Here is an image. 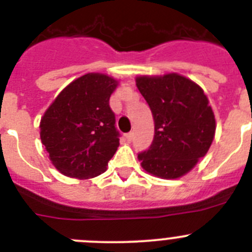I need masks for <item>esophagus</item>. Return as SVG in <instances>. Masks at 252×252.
Returning a JSON list of instances; mask_svg holds the SVG:
<instances>
[{
	"mask_svg": "<svg viewBox=\"0 0 252 252\" xmlns=\"http://www.w3.org/2000/svg\"><path fill=\"white\" fill-rule=\"evenodd\" d=\"M125 136H126V139H127V141H132V140H133V133H132V132L126 133Z\"/></svg>",
	"mask_w": 252,
	"mask_h": 252,
	"instance_id": "obj_1",
	"label": "esophagus"
}]
</instances>
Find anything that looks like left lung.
Wrapping results in <instances>:
<instances>
[{"mask_svg":"<svg viewBox=\"0 0 252 252\" xmlns=\"http://www.w3.org/2000/svg\"><path fill=\"white\" fill-rule=\"evenodd\" d=\"M136 86L155 125L153 144L137 155L142 169L161 179L183 177L215 139V113L207 95L195 82L178 73L140 75Z\"/></svg>","mask_w":252,"mask_h":252,"instance_id":"8db88e82","label":"left lung"}]
</instances>
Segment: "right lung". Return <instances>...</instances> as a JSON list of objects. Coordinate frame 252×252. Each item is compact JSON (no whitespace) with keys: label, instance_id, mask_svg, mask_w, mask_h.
Here are the masks:
<instances>
[{"label":"right lung","instance_id":"right-lung-1","mask_svg":"<svg viewBox=\"0 0 252 252\" xmlns=\"http://www.w3.org/2000/svg\"><path fill=\"white\" fill-rule=\"evenodd\" d=\"M119 81L87 73L64 88L40 121V139L63 175L91 179L107 170L120 145L110 97Z\"/></svg>","mask_w":252,"mask_h":252}]
</instances>
